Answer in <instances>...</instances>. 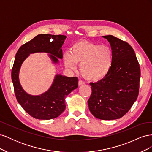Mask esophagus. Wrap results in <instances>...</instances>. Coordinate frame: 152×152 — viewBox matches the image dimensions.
<instances>
[{
  "label": "esophagus",
  "mask_w": 152,
  "mask_h": 152,
  "mask_svg": "<svg viewBox=\"0 0 152 152\" xmlns=\"http://www.w3.org/2000/svg\"><path fill=\"white\" fill-rule=\"evenodd\" d=\"M78 84H79V86H82V85L84 84V82L82 80H79V82H78Z\"/></svg>",
  "instance_id": "1"
}]
</instances>
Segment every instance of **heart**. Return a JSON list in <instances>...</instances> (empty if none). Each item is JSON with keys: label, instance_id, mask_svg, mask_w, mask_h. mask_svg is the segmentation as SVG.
Returning a JSON list of instances; mask_svg holds the SVG:
<instances>
[{"label": "heart", "instance_id": "1", "mask_svg": "<svg viewBox=\"0 0 152 152\" xmlns=\"http://www.w3.org/2000/svg\"><path fill=\"white\" fill-rule=\"evenodd\" d=\"M65 66L68 70L75 71L77 64L85 79L98 82L107 76L111 70L113 62L112 49L107 45H101L86 40L73 44L70 52L63 55Z\"/></svg>", "mask_w": 152, "mask_h": 152}]
</instances>
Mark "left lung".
<instances>
[{
  "instance_id": "obj_1",
  "label": "left lung",
  "mask_w": 152,
  "mask_h": 152,
  "mask_svg": "<svg viewBox=\"0 0 152 152\" xmlns=\"http://www.w3.org/2000/svg\"><path fill=\"white\" fill-rule=\"evenodd\" d=\"M103 37L113 50V65L104 79L90 83L92 94L87 103L95 117L110 121L123 117L136 102L141 73L134 50L129 44L113 35Z\"/></svg>"
}]
</instances>
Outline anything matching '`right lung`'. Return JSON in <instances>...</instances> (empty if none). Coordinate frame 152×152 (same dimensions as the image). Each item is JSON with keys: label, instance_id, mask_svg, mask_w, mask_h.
<instances>
[{"label": "right lung", "instance_id": "obj_1", "mask_svg": "<svg viewBox=\"0 0 152 152\" xmlns=\"http://www.w3.org/2000/svg\"><path fill=\"white\" fill-rule=\"evenodd\" d=\"M66 37L61 35L39 34L20 47L16 54L11 72L14 89L18 102L30 116L39 120L58 117L65 110V98L78 87L77 77L56 74L50 88L40 95L34 96L21 86L19 73L22 63L32 53H45L53 63L63 58L62 45Z\"/></svg>", "mask_w": 152, "mask_h": 152}]
</instances>
